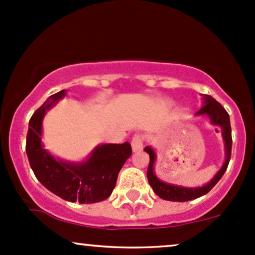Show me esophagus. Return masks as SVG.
<instances>
[{
	"instance_id": "1",
	"label": "esophagus",
	"mask_w": 255,
	"mask_h": 255,
	"mask_svg": "<svg viewBox=\"0 0 255 255\" xmlns=\"http://www.w3.org/2000/svg\"><path fill=\"white\" fill-rule=\"evenodd\" d=\"M131 147L133 152H138L143 149V138L139 134H136L131 140Z\"/></svg>"
}]
</instances>
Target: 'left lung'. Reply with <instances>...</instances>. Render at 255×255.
Returning <instances> with one entry per match:
<instances>
[{
    "label": "left lung",
    "instance_id": "1",
    "mask_svg": "<svg viewBox=\"0 0 255 255\" xmlns=\"http://www.w3.org/2000/svg\"><path fill=\"white\" fill-rule=\"evenodd\" d=\"M196 117L200 116H206L208 117L209 122L215 127L221 128L222 139L225 143V162L222 164L220 170L213 176V178L208 183H206L202 187H183V185H177L172 183H166L157 177L155 174V162L157 158L156 151L151 146L144 147V151L149 153L150 163L149 168H147V181L151 188L155 191L156 195L166 201H174V202H185V201L195 200L197 197L203 196L207 193L212 190V188L221 180L224 176L225 171L227 170L228 163L231 161V152H232V128L231 122H229V115L227 111L222 108L220 103L213 98L212 96L208 94H203L202 96V108L196 112Z\"/></svg>",
    "mask_w": 255,
    "mask_h": 255
}]
</instances>
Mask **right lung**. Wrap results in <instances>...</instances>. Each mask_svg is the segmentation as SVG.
<instances>
[{
	"label": "right lung",
	"mask_w": 255,
	"mask_h": 255,
	"mask_svg": "<svg viewBox=\"0 0 255 255\" xmlns=\"http://www.w3.org/2000/svg\"><path fill=\"white\" fill-rule=\"evenodd\" d=\"M65 96L66 90L53 94L31 116L26 143L29 164L40 183L56 196L70 202H102L115 189L119 171L132 153L131 145L99 144L81 162L53 156L43 146L42 121Z\"/></svg>",
	"instance_id": "add662e5"
}]
</instances>
